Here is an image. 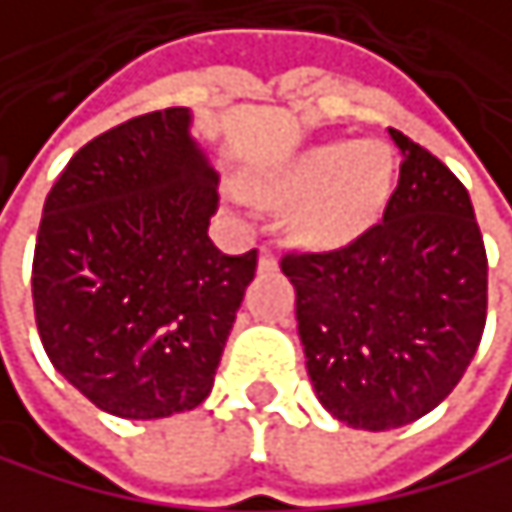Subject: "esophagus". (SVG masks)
<instances>
[{
  "mask_svg": "<svg viewBox=\"0 0 512 512\" xmlns=\"http://www.w3.org/2000/svg\"><path fill=\"white\" fill-rule=\"evenodd\" d=\"M261 270H276V264H279V258H276V251H273V245H261Z\"/></svg>",
  "mask_w": 512,
  "mask_h": 512,
  "instance_id": "34e87169",
  "label": "esophagus"
}]
</instances>
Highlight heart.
<instances>
[{"label": "heart", "instance_id": "1", "mask_svg": "<svg viewBox=\"0 0 512 512\" xmlns=\"http://www.w3.org/2000/svg\"><path fill=\"white\" fill-rule=\"evenodd\" d=\"M390 188V152L381 143L348 140L303 149L248 179V191L264 206H297L294 230L318 248H333L363 233L378 218Z\"/></svg>", "mask_w": 512, "mask_h": 512}]
</instances>
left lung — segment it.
Returning a JSON list of instances; mask_svg holds the SVG:
<instances>
[{
	"label": "left lung",
	"mask_w": 512,
	"mask_h": 512,
	"mask_svg": "<svg viewBox=\"0 0 512 512\" xmlns=\"http://www.w3.org/2000/svg\"><path fill=\"white\" fill-rule=\"evenodd\" d=\"M402 152L384 218L324 254H285L318 402L366 432L438 408L486 327V248L465 185L390 128Z\"/></svg>",
	"instance_id": "obj_1"
}]
</instances>
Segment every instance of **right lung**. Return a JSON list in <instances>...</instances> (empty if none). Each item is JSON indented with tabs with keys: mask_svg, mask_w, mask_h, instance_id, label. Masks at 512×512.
<instances>
[{
	"mask_svg": "<svg viewBox=\"0 0 512 512\" xmlns=\"http://www.w3.org/2000/svg\"><path fill=\"white\" fill-rule=\"evenodd\" d=\"M218 173L191 110L89 140L44 200L32 303L53 369L95 408L158 420L197 408L258 267L209 239Z\"/></svg>",
	"mask_w": 512,
	"mask_h": 512,
	"instance_id": "1",
	"label": "right lung"
}]
</instances>
